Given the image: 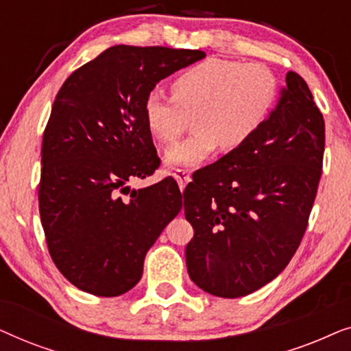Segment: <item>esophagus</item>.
I'll list each match as a JSON object with an SVG mask.
<instances>
[{"mask_svg":"<svg viewBox=\"0 0 351 351\" xmlns=\"http://www.w3.org/2000/svg\"><path fill=\"white\" fill-rule=\"evenodd\" d=\"M172 176H174V179L177 180V184H179L180 190H184V189H185V185L189 184V182L191 180L190 172H189V171H185V169H177Z\"/></svg>","mask_w":351,"mask_h":351,"instance_id":"obj_1","label":"esophagus"}]
</instances>
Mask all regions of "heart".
<instances>
[{"label": "heart", "instance_id": "heart-1", "mask_svg": "<svg viewBox=\"0 0 351 351\" xmlns=\"http://www.w3.org/2000/svg\"><path fill=\"white\" fill-rule=\"evenodd\" d=\"M278 90L275 73L263 64L209 57L176 76L174 94L153 88L143 100V119L152 137L169 145L195 117L196 132L162 160L171 169L196 167L222 145L230 152L246 147L270 117Z\"/></svg>", "mask_w": 351, "mask_h": 351}]
</instances>
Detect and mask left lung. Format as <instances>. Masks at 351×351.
I'll list each match as a JSON object with an SVG mask.
<instances>
[{
  "mask_svg": "<svg viewBox=\"0 0 351 351\" xmlns=\"http://www.w3.org/2000/svg\"><path fill=\"white\" fill-rule=\"evenodd\" d=\"M323 155V113L304 78L287 71L261 132L186 185L191 281L208 294L237 299L275 280L304 238Z\"/></svg>",
  "mask_w": 351,
  "mask_h": 351,
  "instance_id": "1",
  "label": "left lung"
}]
</instances>
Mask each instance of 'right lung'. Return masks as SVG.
Here are the masks:
<instances>
[{"label": "right lung", "mask_w": 351, "mask_h": 351, "mask_svg": "<svg viewBox=\"0 0 351 351\" xmlns=\"http://www.w3.org/2000/svg\"><path fill=\"white\" fill-rule=\"evenodd\" d=\"M203 51L113 46L75 70L43 134L41 225L59 271L78 289L117 297L142 278L143 258L182 209L177 182L131 190L160 166L143 119L147 94Z\"/></svg>", "instance_id": "add662e5"}]
</instances>
